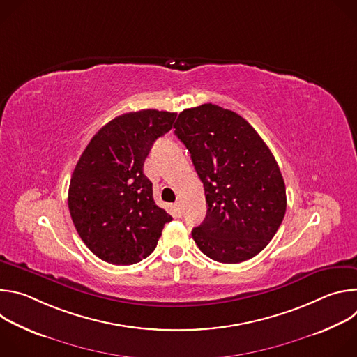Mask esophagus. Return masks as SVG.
Wrapping results in <instances>:
<instances>
[{
	"mask_svg": "<svg viewBox=\"0 0 357 357\" xmlns=\"http://www.w3.org/2000/svg\"><path fill=\"white\" fill-rule=\"evenodd\" d=\"M174 211H175V213H176L178 216H181V213H182V212H181V203H178V202L174 203Z\"/></svg>",
	"mask_w": 357,
	"mask_h": 357,
	"instance_id": "obj_1",
	"label": "esophagus"
}]
</instances>
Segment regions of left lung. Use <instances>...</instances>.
Wrapping results in <instances>:
<instances>
[{
  "instance_id": "8db88e82",
  "label": "left lung",
  "mask_w": 357,
  "mask_h": 357,
  "mask_svg": "<svg viewBox=\"0 0 357 357\" xmlns=\"http://www.w3.org/2000/svg\"><path fill=\"white\" fill-rule=\"evenodd\" d=\"M175 135L189 151L208 203L192 237L215 261L237 264L266 248L285 215V183L270 148L241 116L208 103L186 109Z\"/></svg>"
}]
</instances>
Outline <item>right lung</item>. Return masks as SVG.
Wrapping results in <instances>:
<instances>
[{
  "instance_id": "add662e5",
  "label": "right lung",
  "mask_w": 357,
  "mask_h": 357,
  "mask_svg": "<svg viewBox=\"0 0 357 357\" xmlns=\"http://www.w3.org/2000/svg\"><path fill=\"white\" fill-rule=\"evenodd\" d=\"M175 119L176 113L152 109L121 114L97 131L79 158L69 185V212L84 244L103 261H141L172 220L155 205L142 168L152 144Z\"/></svg>"
}]
</instances>
